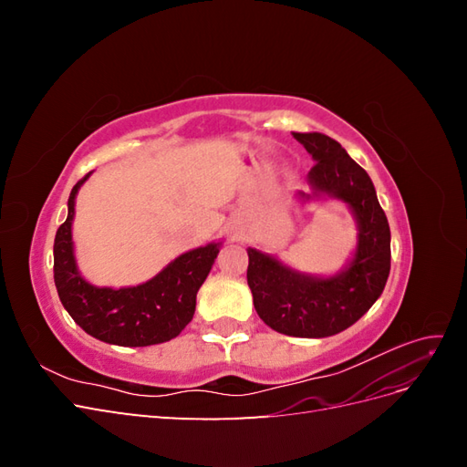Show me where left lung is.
<instances>
[{"label":"left lung","instance_id":"1","mask_svg":"<svg viewBox=\"0 0 467 467\" xmlns=\"http://www.w3.org/2000/svg\"><path fill=\"white\" fill-rule=\"evenodd\" d=\"M316 160L307 181L312 196L327 194L348 204L358 223L352 261L333 276H312L249 247L247 285L259 317L290 337H331L357 323L384 292L389 276V223L368 173L337 140L319 132H292ZM302 199H312L300 192Z\"/></svg>","mask_w":467,"mask_h":467}]
</instances>
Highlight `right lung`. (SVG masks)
<instances>
[{"label": "right lung", "instance_id": "add662e5", "mask_svg": "<svg viewBox=\"0 0 467 467\" xmlns=\"http://www.w3.org/2000/svg\"><path fill=\"white\" fill-rule=\"evenodd\" d=\"M91 173L79 179L67 199V218L54 239V282L67 314L88 335L119 347H150L171 341L194 316L196 292L206 280L220 244L182 253L160 275L130 288H99L78 271L72 242L76 194Z\"/></svg>", "mask_w": 467, "mask_h": 467}]
</instances>
